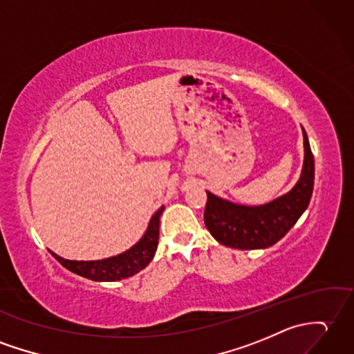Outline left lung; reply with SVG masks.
I'll list each match as a JSON object with an SVG mask.
<instances>
[{
	"label": "left lung",
	"mask_w": 354,
	"mask_h": 354,
	"mask_svg": "<svg viewBox=\"0 0 354 354\" xmlns=\"http://www.w3.org/2000/svg\"><path fill=\"white\" fill-rule=\"evenodd\" d=\"M305 161L297 184L286 194L259 207L236 205L207 192L205 225L216 240L232 249H266L276 244L297 223L314 190V155L303 129Z\"/></svg>",
	"instance_id": "1"
}]
</instances>
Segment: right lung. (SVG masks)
Masks as SVG:
<instances>
[{"label":"right lung","instance_id":"right-lung-1","mask_svg":"<svg viewBox=\"0 0 354 354\" xmlns=\"http://www.w3.org/2000/svg\"><path fill=\"white\" fill-rule=\"evenodd\" d=\"M164 207H161L152 216L149 226H147L145 235L133 248L123 252L118 257L105 258L101 261H69L59 254L53 253V257L60 264L68 268L72 273L83 276L96 282H114L120 279H127L134 276L140 270H143L152 261L155 250L158 248L160 236V217L162 214Z\"/></svg>","mask_w":354,"mask_h":354}]
</instances>
